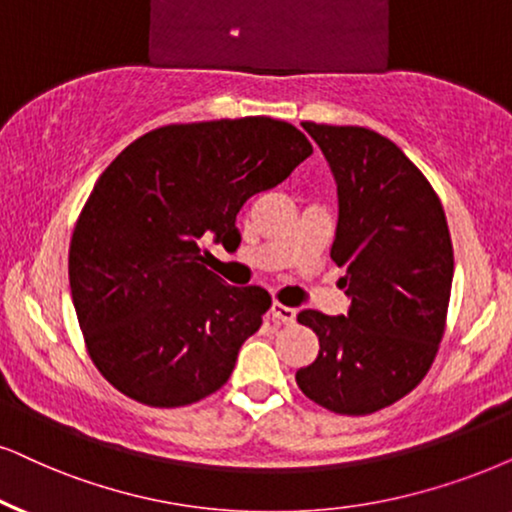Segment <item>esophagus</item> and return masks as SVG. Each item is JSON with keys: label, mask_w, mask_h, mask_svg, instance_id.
Returning a JSON list of instances; mask_svg holds the SVG:
<instances>
[{"label": "esophagus", "mask_w": 512, "mask_h": 512, "mask_svg": "<svg viewBox=\"0 0 512 512\" xmlns=\"http://www.w3.org/2000/svg\"><path fill=\"white\" fill-rule=\"evenodd\" d=\"M295 309L293 307H288V304H283V302H274L271 304V316H274L276 321H281V323H295Z\"/></svg>", "instance_id": "1"}]
</instances>
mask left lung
<instances>
[{
	"mask_svg": "<svg viewBox=\"0 0 512 512\" xmlns=\"http://www.w3.org/2000/svg\"><path fill=\"white\" fill-rule=\"evenodd\" d=\"M338 181L331 260L345 267L347 316L297 314L319 354L295 373L323 409L368 416L406 397L444 338L454 248L442 200L390 139L366 127L302 122Z\"/></svg>",
	"mask_w": 512,
	"mask_h": 512,
	"instance_id": "left-lung-1",
	"label": "left lung"
}]
</instances>
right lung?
Wrapping results in <instances>:
<instances>
[{"instance_id":"add662e5","label":"right lung","mask_w":512,"mask_h":512,"mask_svg":"<svg viewBox=\"0 0 512 512\" xmlns=\"http://www.w3.org/2000/svg\"><path fill=\"white\" fill-rule=\"evenodd\" d=\"M312 153L290 122L250 115L158 127L103 170L75 222L68 276L84 345L115 390L177 409L229 380L271 295L226 286L203 241L236 236L245 200Z\"/></svg>"}]
</instances>
